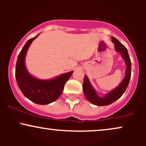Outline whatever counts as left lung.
I'll return each instance as SVG.
<instances>
[{"mask_svg": "<svg viewBox=\"0 0 146 146\" xmlns=\"http://www.w3.org/2000/svg\"><path fill=\"white\" fill-rule=\"evenodd\" d=\"M111 38L112 42L115 44V51L121 53V58L125 60V64L126 65L125 78L123 79L117 88L111 90L108 93H106L105 96L102 98L99 97L97 94L96 90L92 86L86 75H85L83 82V91L85 97L90 103L96 106H100L109 105L121 98L128 86L130 77H131V61L129 57L128 50L125 47L124 45L122 44L116 38L113 36L111 37Z\"/></svg>", "mask_w": 146, "mask_h": 146, "instance_id": "obj_1", "label": "left lung"}]
</instances>
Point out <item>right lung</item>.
<instances>
[{"instance_id": "1", "label": "right lung", "mask_w": 146, "mask_h": 146, "mask_svg": "<svg viewBox=\"0 0 146 146\" xmlns=\"http://www.w3.org/2000/svg\"><path fill=\"white\" fill-rule=\"evenodd\" d=\"M38 36L39 34L27 42L18 55L16 65V79L18 87L27 98L37 104L45 105L52 103L59 98L73 71L47 80H39L29 74L25 66V56L30 44Z\"/></svg>"}]
</instances>
